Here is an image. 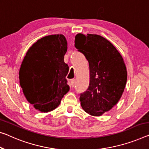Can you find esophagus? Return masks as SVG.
Listing matches in <instances>:
<instances>
[{
    "label": "esophagus",
    "instance_id": "34e87169",
    "mask_svg": "<svg viewBox=\"0 0 149 149\" xmlns=\"http://www.w3.org/2000/svg\"><path fill=\"white\" fill-rule=\"evenodd\" d=\"M75 82V79H71V80H70V85H71V86H74Z\"/></svg>",
    "mask_w": 149,
    "mask_h": 149
}]
</instances>
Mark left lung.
Segmentation results:
<instances>
[{
  "label": "left lung",
  "mask_w": 149,
  "mask_h": 149,
  "mask_svg": "<svg viewBox=\"0 0 149 149\" xmlns=\"http://www.w3.org/2000/svg\"><path fill=\"white\" fill-rule=\"evenodd\" d=\"M75 47L89 62V84L80 94L83 109L93 116H101L117 104L127 79L123 59L115 47L97 34H77Z\"/></svg>",
  "instance_id": "1"
}]
</instances>
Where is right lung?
I'll use <instances>...</instances> for the list:
<instances>
[{"instance_id":"right-lung-1","label":"right lung","mask_w":149,"mask_h":149,"mask_svg":"<svg viewBox=\"0 0 149 149\" xmlns=\"http://www.w3.org/2000/svg\"><path fill=\"white\" fill-rule=\"evenodd\" d=\"M67 49L63 35L46 36L30 47L21 64L19 79L23 93L42 112L55 109L70 90L65 79L69 67L64 62Z\"/></svg>"}]
</instances>
